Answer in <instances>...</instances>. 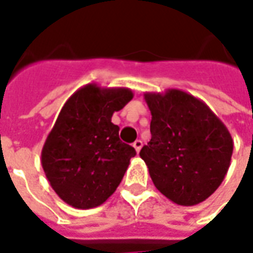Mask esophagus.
Returning <instances> with one entry per match:
<instances>
[{
    "mask_svg": "<svg viewBox=\"0 0 253 253\" xmlns=\"http://www.w3.org/2000/svg\"><path fill=\"white\" fill-rule=\"evenodd\" d=\"M132 146H134V149L137 150V153H139V150H141V148H142V141H141V139H137L135 142L132 143Z\"/></svg>",
    "mask_w": 253,
    "mask_h": 253,
    "instance_id": "esophagus-1",
    "label": "esophagus"
}]
</instances>
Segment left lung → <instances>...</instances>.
Wrapping results in <instances>:
<instances>
[{
	"label": "left lung",
	"mask_w": 253,
	"mask_h": 253,
	"mask_svg": "<svg viewBox=\"0 0 253 253\" xmlns=\"http://www.w3.org/2000/svg\"><path fill=\"white\" fill-rule=\"evenodd\" d=\"M145 100L152 114V139L139 156L156 188L180 206L206 201L228 173L230 132L202 100L187 92H149Z\"/></svg>",
	"instance_id": "1"
}]
</instances>
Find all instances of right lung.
<instances>
[{"instance_id": "right-lung-1", "label": "right lung", "mask_w": 253, "mask_h": 253, "mask_svg": "<svg viewBox=\"0 0 253 253\" xmlns=\"http://www.w3.org/2000/svg\"><path fill=\"white\" fill-rule=\"evenodd\" d=\"M128 88L88 84L69 97L43 149L42 167L57 195L76 209H92L110 198L135 156L111 122L132 99Z\"/></svg>"}]
</instances>
